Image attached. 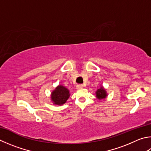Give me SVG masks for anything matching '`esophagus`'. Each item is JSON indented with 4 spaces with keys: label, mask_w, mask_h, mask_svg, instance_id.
I'll use <instances>...</instances> for the list:
<instances>
[{
    "label": "esophagus",
    "mask_w": 151,
    "mask_h": 151,
    "mask_svg": "<svg viewBox=\"0 0 151 151\" xmlns=\"http://www.w3.org/2000/svg\"><path fill=\"white\" fill-rule=\"evenodd\" d=\"M83 87H84V86L83 84H78L76 86V89H81V88H83Z\"/></svg>",
    "instance_id": "34e87169"
}]
</instances>
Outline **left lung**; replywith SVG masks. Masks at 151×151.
<instances>
[{"label":"left lung","instance_id":"obj_1","mask_svg":"<svg viewBox=\"0 0 151 151\" xmlns=\"http://www.w3.org/2000/svg\"><path fill=\"white\" fill-rule=\"evenodd\" d=\"M96 98L99 100H102V99H105V98L107 97V92L106 91V90L104 89V88L103 86H101L100 88H98L97 90V91L96 92Z\"/></svg>","mask_w":151,"mask_h":151}]
</instances>
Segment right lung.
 I'll return each mask as SVG.
<instances>
[{
    "instance_id": "obj_1",
    "label": "right lung",
    "mask_w": 151,
    "mask_h": 151,
    "mask_svg": "<svg viewBox=\"0 0 151 151\" xmlns=\"http://www.w3.org/2000/svg\"><path fill=\"white\" fill-rule=\"evenodd\" d=\"M70 96L69 90L62 85H59L51 94V101L53 104L61 106L67 102Z\"/></svg>"
}]
</instances>
